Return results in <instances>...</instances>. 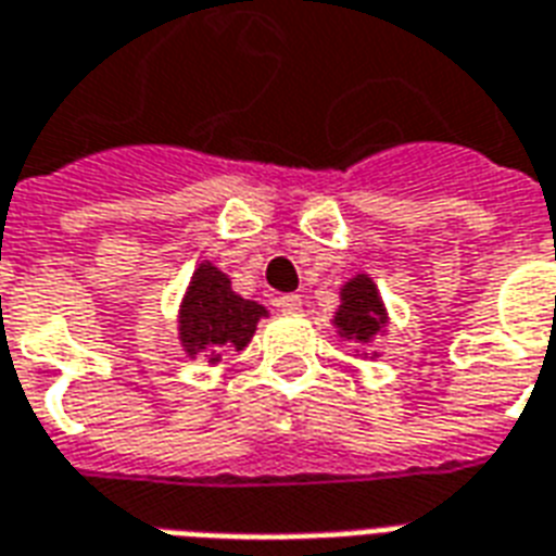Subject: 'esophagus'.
<instances>
[{
    "label": "esophagus",
    "mask_w": 556,
    "mask_h": 556,
    "mask_svg": "<svg viewBox=\"0 0 556 556\" xmlns=\"http://www.w3.org/2000/svg\"><path fill=\"white\" fill-rule=\"evenodd\" d=\"M277 309L282 315H298L303 309V303H300L298 294H282V298H277Z\"/></svg>",
    "instance_id": "1"
}]
</instances>
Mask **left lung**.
Instances as JSON below:
<instances>
[{
    "mask_svg": "<svg viewBox=\"0 0 556 556\" xmlns=\"http://www.w3.org/2000/svg\"><path fill=\"white\" fill-rule=\"evenodd\" d=\"M341 306L332 315V327L339 332V339L356 341L362 348H368L377 336L389 327V312L382 303L377 282L368 274H356L339 291ZM368 356V353H365ZM377 356V353H371Z\"/></svg>",
    "mask_w": 556,
    "mask_h": 556,
    "instance_id": "left-lung-1",
    "label": "left lung"
}]
</instances>
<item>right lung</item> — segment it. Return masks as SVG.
<instances>
[{"mask_svg": "<svg viewBox=\"0 0 556 556\" xmlns=\"http://www.w3.org/2000/svg\"><path fill=\"white\" fill-rule=\"evenodd\" d=\"M258 318H267L262 303L236 294L220 267L200 262L179 303V344L191 359L203 353L215 365L220 351H244Z\"/></svg>", "mask_w": 556, "mask_h": 556, "instance_id": "right-lung-1", "label": "right lung"}]
</instances>
